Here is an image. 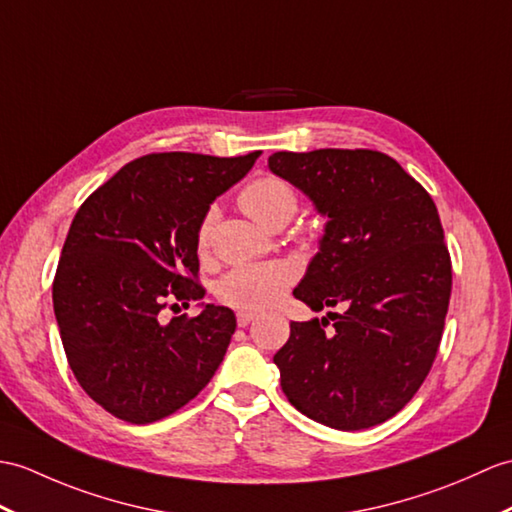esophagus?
<instances>
[{"mask_svg":"<svg viewBox=\"0 0 512 512\" xmlns=\"http://www.w3.org/2000/svg\"><path fill=\"white\" fill-rule=\"evenodd\" d=\"M253 318H255L253 312H237V325H240V327L251 325Z\"/></svg>","mask_w":512,"mask_h":512,"instance_id":"34e87169","label":"esophagus"}]
</instances>
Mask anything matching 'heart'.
Wrapping results in <instances>:
<instances>
[{
    "instance_id": "1",
    "label": "heart",
    "mask_w": 512,
    "mask_h": 512,
    "mask_svg": "<svg viewBox=\"0 0 512 512\" xmlns=\"http://www.w3.org/2000/svg\"><path fill=\"white\" fill-rule=\"evenodd\" d=\"M240 205L251 216L275 227L279 222H290L299 209V192L294 185L281 176H259L240 192ZM218 220V207H209L198 222L196 229V251L200 257L209 253L211 231ZM296 279L294 266L285 261H270V264H242L231 268L216 285L218 301L242 312H259L275 305L283 292Z\"/></svg>"
}]
</instances>
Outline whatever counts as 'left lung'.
<instances>
[{"instance_id":"left-lung-1","label":"left lung","mask_w":512,"mask_h":512,"mask_svg":"<svg viewBox=\"0 0 512 512\" xmlns=\"http://www.w3.org/2000/svg\"><path fill=\"white\" fill-rule=\"evenodd\" d=\"M270 170L329 218L294 296L329 320L290 323L275 355L292 406L342 432L388 421L417 395L443 338L451 259L423 185L384 152H275Z\"/></svg>"}]
</instances>
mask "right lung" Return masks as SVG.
<instances>
[{
  "label": "right lung",
  "instance_id": "right-lung-1",
  "mask_svg": "<svg viewBox=\"0 0 512 512\" xmlns=\"http://www.w3.org/2000/svg\"><path fill=\"white\" fill-rule=\"evenodd\" d=\"M259 154L152 152L80 205L52 283L54 314L78 384L113 417L161 421L218 371L235 331L229 307L207 305L170 323L161 312L205 296L198 222Z\"/></svg>",
  "mask_w": 512,
  "mask_h": 512
}]
</instances>
